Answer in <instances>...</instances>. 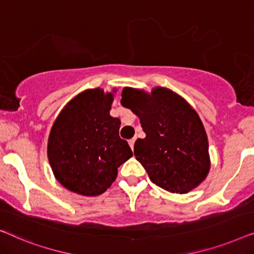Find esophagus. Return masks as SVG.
Masks as SVG:
<instances>
[{"label":"esophagus","mask_w":254,"mask_h":254,"mask_svg":"<svg viewBox=\"0 0 254 254\" xmlns=\"http://www.w3.org/2000/svg\"><path fill=\"white\" fill-rule=\"evenodd\" d=\"M135 141H136V138L135 137H133V138H130L129 141H128V144H129V147L133 149L134 148V143H135Z\"/></svg>","instance_id":"obj_1"}]
</instances>
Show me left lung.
Here are the masks:
<instances>
[{
	"mask_svg": "<svg viewBox=\"0 0 254 254\" xmlns=\"http://www.w3.org/2000/svg\"><path fill=\"white\" fill-rule=\"evenodd\" d=\"M121 104L140 118L144 138L134 144V156L155 185L187 193L209 171L208 138L199 116L171 90L151 95L125 88Z\"/></svg>",
	"mask_w": 254,
	"mask_h": 254,
	"instance_id": "left-lung-1",
	"label": "left lung"
}]
</instances>
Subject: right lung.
Returning a JSON list of instances; mask_svg holds the SVG:
<instances>
[{
    "mask_svg": "<svg viewBox=\"0 0 254 254\" xmlns=\"http://www.w3.org/2000/svg\"><path fill=\"white\" fill-rule=\"evenodd\" d=\"M113 97L102 89L79 93L52 127L47 155L55 177L71 192L86 196L105 192L118 168L133 156L119 136L120 120L110 116Z\"/></svg>",
    "mask_w": 254,
    "mask_h": 254,
    "instance_id": "1",
    "label": "right lung"
}]
</instances>
